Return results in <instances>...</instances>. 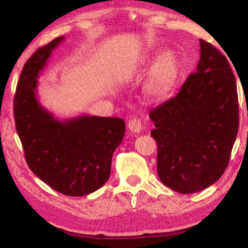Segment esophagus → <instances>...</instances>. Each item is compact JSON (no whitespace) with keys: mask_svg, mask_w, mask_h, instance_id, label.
Segmentation results:
<instances>
[{"mask_svg":"<svg viewBox=\"0 0 248 248\" xmlns=\"http://www.w3.org/2000/svg\"><path fill=\"white\" fill-rule=\"evenodd\" d=\"M128 128L133 133H139L142 130V123L139 118H132L129 120Z\"/></svg>","mask_w":248,"mask_h":248,"instance_id":"34e87169","label":"esophagus"}]
</instances>
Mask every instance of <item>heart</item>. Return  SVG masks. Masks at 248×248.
<instances>
[{"mask_svg":"<svg viewBox=\"0 0 248 248\" xmlns=\"http://www.w3.org/2000/svg\"><path fill=\"white\" fill-rule=\"evenodd\" d=\"M154 57H152L153 59ZM150 60V58L146 59ZM178 73V61L171 50H166L158 57L156 63L151 70L145 83V91L154 97H161L169 93Z\"/></svg>","mask_w":248,"mask_h":248,"instance_id":"b5f03b06","label":"heart"}]
</instances>
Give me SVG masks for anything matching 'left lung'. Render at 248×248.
I'll return each mask as SVG.
<instances>
[{"mask_svg":"<svg viewBox=\"0 0 248 248\" xmlns=\"http://www.w3.org/2000/svg\"><path fill=\"white\" fill-rule=\"evenodd\" d=\"M149 116L161 182L180 194L215 184L228 167L238 131L236 81L228 59L200 39L196 72Z\"/></svg>","mask_w":248,"mask_h":248,"instance_id":"obj_1","label":"left lung"}]
</instances>
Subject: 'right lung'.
<instances>
[{"mask_svg":"<svg viewBox=\"0 0 248 248\" xmlns=\"http://www.w3.org/2000/svg\"><path fill=\"white\" fill-rule=\"evenodd\" d=\"M63 40V36L53 39L25 63L14 96L15 124L32 173L58 192L82 197L108 180L125 124L121 118L89 115L60 120L41 106L37 79Z\"/></svg>","mask_w":248,"mask_h":248,"instance_id":"1","label":"right lung"}]
</instances>
